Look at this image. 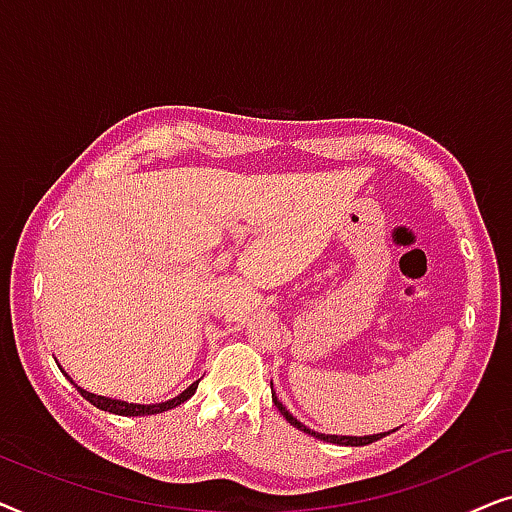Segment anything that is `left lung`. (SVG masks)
<instances>
[{"instance_id":"obj_1","label":"left lung","mask_w":512,"mask_h":512,"mask_svg":"<svg viewBox=\"0 0 512 512\" xmlns=\"http://www.w3.org/2000/svg\"><path fill=\"white\" fill-rule=\"evenodd\" d=\"M272 401H275V405H277V410L282 412V415L286 417V422H289L291 426H296L298 431H303V433H310V436H314V438H319V440H326V443H335V445H352V447H361V445H370V443H375V440H380L382 436H387V433H377V436H363V438H356V436H326V433H317V431H312V429H307L305 424H300L296 417L291 415L289 410L284 408L282 403L277 401V396L272 394Z\"/></svg>"}]
</instances>
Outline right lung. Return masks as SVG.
<instances>
[{
	"mask_svg": "<svg viewBox=\"0 0 512 512\" xmlns=\"http://www.w3.org/2000/svg\"><path fill=\"white\" fill-rule=\"evenodd\" d=\"M195 389H198V382H193L191 387H188L184 394H179L177 398H172V401L167 403H156V405H137V403H125V401H114V398H104V396H95L90 394V391L81 389L79 387V394L86 398L88 403H93L95 408H100L104 412H111V415H123V417H144V415H158V412H165V410H172L181 405L184 401H188L195 394Z\"/></svg>",
	"mask_w": 512,
	"mask_h": 512,
	"instance_id": "right-lung-1",
	"label": "right lung"
}]
</instances>
